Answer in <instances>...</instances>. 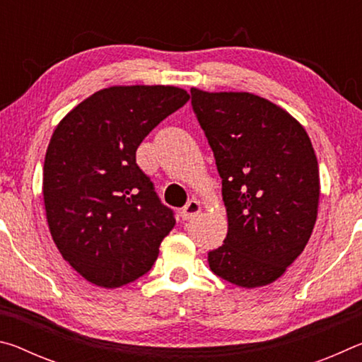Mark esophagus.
Here are the masks:
<instances>
[{"label":"esophagus","mask_w":362,"mask_h":362,"mask_svg":"<svg viewBox=\"0 0 362 362\" xmlns=\"http://www.w3.org/2000/svg\"><path fill=\"white\" fill-rule=\"evenodd\" d=\"M201 211V206L196 199H189L188 203L183 206V209L180 212V216L183 220H189V218H194L196 216H198Z\"/></svg>","instance_id":"1"}]
</instances>
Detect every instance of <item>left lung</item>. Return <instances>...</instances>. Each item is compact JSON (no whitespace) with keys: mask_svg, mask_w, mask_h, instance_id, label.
<instances>
[{"mask_svg":"<svg viewBox=\"0 0 362 362\" xmlns=\"http://www.w3.org/2000/svg\"><path fill=\"white\" fill-rule=\"evenodd\" d=\"M189 94L228 216L223 244L207 254L209 267L241 287L273 283L302 254L316 222L320 170L308 134L259 95L194 88Z\"/></svg>","mask_w":362,"mask_h":362,"instance_id":"left-lung-1","label":"left lung"}]
</instances>
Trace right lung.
Listing matches in <instances>:
<instances>
[{"instance_id": "right-lung-1", "label": "right lung", "mask_w": 362, "mask_h": 362, "mask_svg": "<svg viewBox=\"0 0 362 362\" xmlns=\"http://www.w3.org/2000/svg\"><path fill=\"white\" fill-rule=\"evenodd\" d=\"M188 99L174 86H113L83 100L54 131L42 177L49 230L89 283L124 286L158 259L175 216L136 151Z\"/></svg>"}]
</instances>
